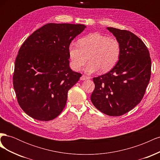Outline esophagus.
I'll return each instance as SVG.
<instances>
[{
  "label": "esophagus",
  "instance_id": "1",
  "mask_svg": "<svg viewBox=\"0 0 160 160\" xmlns=\"http://www.w3.org/2000/svg\"><path fill=\"white\" fill-rule=\"evenodd\" d=\"M89 78H90V77H88V76H86V75H82V76L81 77V80H83V81H84V80L89 79Z\"/></svg>",
  "mask_w": 160,
  "mask_h": 160
}]
</instances>
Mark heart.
Wrapping results in <instances>:
<instances>
[{
	"instance_id": "1",
	"label": "heart",
	"mask_w": 160,
	"mask_h": 160,
	"mask_svg": "<svg viewBox=\"0 0 160 160\" xmlns=\"http://www.w3.org/2000/svg\"><path fill=\"white\" fill-rule=\"evenodd\" d=\"M68 52L73 70H81L89 59L90 61L85 68L86 72L92 73L99 69L108 72L118 62L121 47L116 38L94 32L79 39L78 45L71 43Z\"/></svg>"
}]
</instances>
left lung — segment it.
Here are the masks:
<instances>
[{
  "instance_id": "8db88e82",
  "label": "left lung",
  "mask_w": 160,
  "mask_h": 160,
  "mask_svg": "<svg viewBox=\"0 0 160 160\" xmlns=\"http://www.w3.org/2000/svg\"><path fill=\"white\" fill-rule=\"evenodd\" d=\"M107 28L119 42L120 58L110 71L93 79L95 89L91 100L101 112L120 116L142 101L151 77V58L146 45L133 33Z\"/></svg>"
}]
</instances>
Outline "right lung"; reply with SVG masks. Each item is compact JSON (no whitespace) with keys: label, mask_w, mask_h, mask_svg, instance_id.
<instances>
[{"label":"right lung","mask_w":160,"mask_h":160,"mask_svg":"<svg viewBox=\"0 0 160 160\" xmlns=\"http://www.w3.org/2000/svg\"><path fill=\"white\" fill-rule=\"evenodd\" d=\"M85 27L49 23L22 43L14 64L13 87L19 105L32 118L47 122L63 110L69 90L81 76L70 68L69 46Z\"/></svg>","instance_id":"add662e5"}]
</instances>
